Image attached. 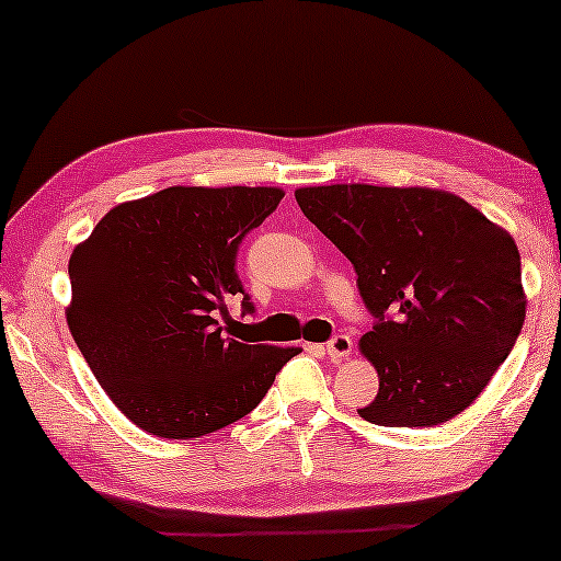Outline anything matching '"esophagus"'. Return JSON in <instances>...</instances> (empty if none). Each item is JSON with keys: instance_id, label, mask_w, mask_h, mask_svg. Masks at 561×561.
<instances>
[{"instance_id": "obj_1", "label": "esophagus", "mask_w": 561, "mask_h": 561, "mask_svg": "<svg viewBox=\"0 0 561 561\" xmlns=\"http://www.w3.org/2000/svg\"><path fill=\"white\" fill-rule=\"evenodd\" d=\"M327 355L332 359H344L352 355V340L350 334H334L332 340L327 342Z\"/></svg>"}]
</instances>
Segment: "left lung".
<instances>
[{
	"mask_svg": "<svg viewBox=\"0 0 561 561\" xmlns=\"http://www.w3.org/2000/svg\"><path fill=\"white\" fill-rule=\"evenodd\" d=\"M296 202L355 265L375 317L359 350L380 388L359 416L436 426L462 413L505 363L526 319L513 237L449 191L334 183Z\"/></svg>",
	"mask_w": 561,
	"mask_h": 561,
	"instance_id": "obj_1",
	"label": "left lung"
}]
</instances>
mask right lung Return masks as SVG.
<instances>
[{
  "label": "right lung",
  "instance_id": "right-lung-1",
  "mask_svg": "<svg viewBox=\"0 0 561 561\" xmlns=\"http://www.w3.org/2000/svg\"><path fill=\"white\" fill-rule=\"evenodd\" d=\"M267 186H171L114 206L76 244L66 319L99 386L142 432L194 439L263 401L298 347L234 340L237 250L280 204ZM226 324H220V319Z\"/></svg>",
  "mask_w": 561,
  "mask_h": 561
}]
</instances>
